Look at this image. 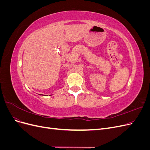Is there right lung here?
Segmentation results:
<instances>
[{
	"label": "right lung",
	"mask_w": 150,
	"mask_h": 150,
	"mask_svg": "<svg viewBox=\"0 0 150 150\" xmlns=\"http://www.w3.org/2000/svg\"><path fill=\"white\" fill-rule=\"evenodd\" d=\"M40 95H42V94H40ZM42 96H45V95H42Z\"/></svg>",
	"instance_id": "1"
}]
</instances>
